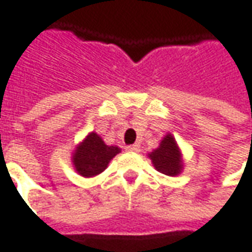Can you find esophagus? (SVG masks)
<instances>
[{
	"label": "esophagus",
	"mask_w": 252,
	"mask_h": 252,
	"mask_svg": "<svg viewBox=\"0 0 252 252\" xmlns=\"http://www.w3.org/2000/svg\"><path fill=\"white\" fill-rule=\"evenodd\" d=\"M126 150L131 151V153H138L140 147H139V144H132V146H126Z\"/></svg>",
	"instance_id": "obj_1"
}]
</instances>
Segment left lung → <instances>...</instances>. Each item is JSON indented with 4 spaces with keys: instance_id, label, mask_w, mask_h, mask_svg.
Returning <instances> with one entry per match:
<instances>
[{
    "instance_id": "8db88e82",
    "label": "left lung",
    "mask_w": 252,
    "mask_h": 252,
    "mask_svg": "<svg viewBox=\"0 0 252 252\" xmlns=\"http://www.w3.org/2000/svg\"><path fill=\"white\" fill-rule=\"evenodd\" d=\"M147 157L153 166L166 176H179L184 169V161L180 147L172 133H166L159 142V146L150 151Z\"/></svg>"
}]
</instances>
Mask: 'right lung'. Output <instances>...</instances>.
Instances as JSON below:
<instances>
[{"label":"right lung","instance_id":"add662e5","mask_svg":"<svg viewBox=\"0 0 252 252\" xmlns=\"http://www.w3.org/2000/svg\"><path fill=\"white\" fill-rule=\"evenodd\" d=\"M120 151V147L109 146L96 132L93 131L76 144L75 150L72 151L71 161L77 175L90 179L102 173Z\"/></svg>","mask_w":252,"mask_h":252}]
</instances>
